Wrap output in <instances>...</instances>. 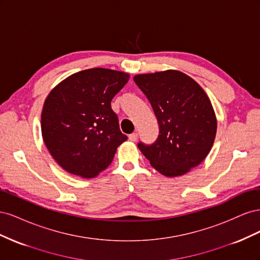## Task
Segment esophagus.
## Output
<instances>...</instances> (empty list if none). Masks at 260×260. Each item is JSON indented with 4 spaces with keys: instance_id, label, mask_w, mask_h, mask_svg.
<instances>
[{
    "instance_id": "34e87169",
    "label": "esophagus",
    "mask_w": 260,
    "mask_h": 260,
    "mask_svg": "<svg viewBox=\"0 0 260 260\" xmlns=\"http://www.w3.org/2000/svg\"><path fill=\"white\" fill-rule=\"evenodd\" d=\"M137 139H138V133H131V135H129V140L131 142H136Z\"/></svg>"
}]
</instances>
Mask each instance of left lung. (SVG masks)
I'll return each mask as SVG.
<instances>
[{
  "mask_svg": "<svg viewBox=\"0 0 260 260\" xmlns=\"http://www.w3.org/2000/svg\"><path fill=\"white\" fill-rule=\"evenodd\" d=\"M133 80L159 124L156 142L139 143L140 151L165 177L187 174L206 158L216 138L217 118L206 92L193 78L174 69L136 75Z\"/></svg>",
  "mask_w": 260,
  "mask_h": 260,
  "instance_id": "left-lung-1",
  "label": "left lung"
}]
</instances>
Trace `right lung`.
Masks as SVG:
<instances>
[{
	"label": "right lung",
	"mask_w": 260,
	"mask_h": 260,
	"mask_svg": "<svg viewBox=\"0 0 260 260\" xmlns=\"http://www.w3.org/2000/svg\"><path fill=\"white\" fill-rule=\"evenodd\" d=\"M130 75L108 68L81 70L61 80L44 101L41 132L59 166L84 179L112 164L121 133L111 102Z\"/></svg>",
	"instance_id": "1"
}]
</instances>
